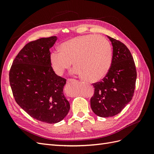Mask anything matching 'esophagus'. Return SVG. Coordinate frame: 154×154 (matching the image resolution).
I'll return each mask as SVG.
<instances>
[{
  "label": "esophagus",
  "instance_id": "34e87169",
  "mask_svg": "<svg viewBox=\"0 0 154 154\" xmlns=\"http://www.w3.org/2000/svg\"><path fill=\"white\" fill-rule=\"evenodd\" d=\"M75 81V80H74V79H68V80H67V83H71V82H73Z\"/></svg>",
  "mask_w": 154,
  "mask_h": 154
}]
</instances>
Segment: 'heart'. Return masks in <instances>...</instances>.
<instances>
[{
    "mask_svg": "<svg viewBox=\"0 0 154 154\" xmlns=\"http://www.w3.org/2000/svg\"><path fill=\"white\" fill-rule=\"evenodd\" d=\"M59 52L50 54V63L54 71L61 76L71 66L74 72L83 80L98 82L109 71L112 63V49L109 42L100 35L79 36L63 42Z\"/></svg>",
    "mask_w": 154,
    "mask_h": 154,
    "instance_id": "1",
    "label": "heart"
}]
</instances>
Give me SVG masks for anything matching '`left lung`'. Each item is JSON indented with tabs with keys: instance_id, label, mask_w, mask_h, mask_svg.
I'll list each match as a JSON object with an SVG mask.
<instances>
[{
	"instance_id": "obj_1",
	"label": "left lung",
	"mask_w": 154,
	"mask_h": 154,
	"mask_svg": "<svg viewBox=\"0 0 154 154\" xmlns=\"http://www.w3.org/2000/svg\"><path fill=\"white\" fill-rule=\"evenodd\" d=\"M113 47L109 71L101 82L93 83L91 98L92 111L101 118L119 114L132 100L137 78L131 53L122 42L108 36Z\"/></svg>"
}]
</instances>
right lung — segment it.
<instances>
[{
	"instance_id": "obj_1",
	"label": "right lung",
	"mask_w": 154,
	"mask_h": 154,
	"mask_svg": "<svg viewBox=\"0 0 154 154\" xmlns=\"http://www.w3.org/2000/svg\"><path fill=\"white\" fill-rule=\"evenodd\" d=\"M57 40L54 36L27 44L9 73L17 104L31 117L50 124L62 121L70 109L63 92L66 80L55 74L50 63V49Z\"/></svg>"
}]
</instances>
